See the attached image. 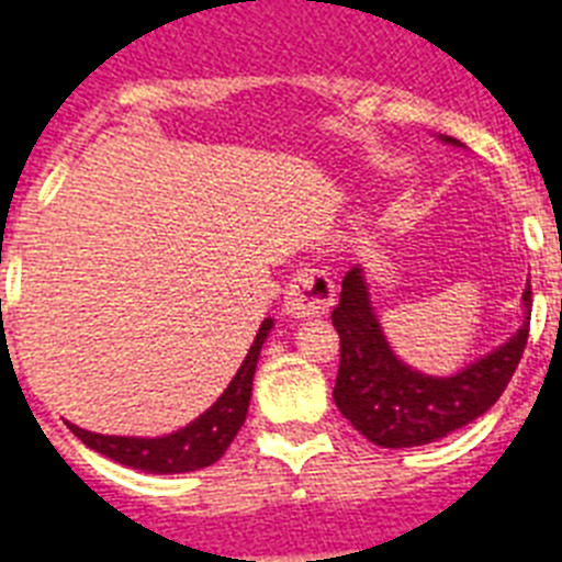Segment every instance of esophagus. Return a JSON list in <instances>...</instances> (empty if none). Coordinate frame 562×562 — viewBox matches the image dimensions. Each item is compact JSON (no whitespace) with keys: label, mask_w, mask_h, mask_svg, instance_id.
<instances>
[{"label":"esophagus","mask_w":562,"mask_h":562,"mask_svg":"<svg viewBox=\"0 0 562 562\" xmlns=\"http://www.w3.org/2000/svg\"><path fill=\"white\" fill-rule=\"evenodd\" d=\"M331 301H335V281L329 272L317 267H301L284 292V312L292 317L321 315L329 310Z\"/></svg>","instance_id":"34e87169"}]
</instances>
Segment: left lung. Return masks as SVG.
<instances>
[{
    "instance_id": "obj_1",
    "label": "left lung",
    "mask_w": 562,
    "mask_h": 562,
    "mask_svg": "<svg viewBox=\"0 0 562 562\" xmlns=\"http://www.w3.org/2000/svg\"><path fill=\"white\" fill-rule=\"evenodd\" d=\"M441 140L461 146L453 137ZM524 324L509 340L459 374H422L391 351L371 306L362 267H351L342 278L340 304L331 312V324L340 335V369L331 391L335 405L380 448H419L445 439L493 408L513 380L529 337V286L524 290Z\"/></svg>"
}]
</instances>
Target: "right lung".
Returning a JSON list of instances; mask_svg holds the SVG:
<instances>
[{
  "label": "right lung",
  "instance_id": "right-lung-1",
  "mask_svg": "<svg viewBox=\"0 0 562 562\" xmlns=\"http://www.w3.org/2000/svg\"><path fill=\"white\" fill-rule=\"evenodd\" d=\"M270 329L272 317H267L261 329H258L256 340H252L250 351H247L245 362L238 366L236 376L225 389V394L213 402L200 419H193L186 428L173 430L168 436H157V439L89 434V430H81L78 425H69V428L95 453L106 456V459L117 461V464L143 470V473L171 475L211 467L213 461H220L225 456L231 441L236 439V434L245 425L252 394V374H256L258 355H261V346H265Z\"/></svg>",
  "mask_w": 562,
  "mask_h": 562
}]
</instances>
